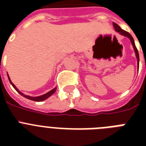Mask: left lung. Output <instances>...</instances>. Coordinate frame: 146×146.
Wrapping results in <instances>:
<instances>
[{
    "instance_id": "1",
    "label": "left lung",
    "mask_w": 146,
    "mask_h": 146,
    "mask_svg": "<svg viewBox=\"0 0 146 146\" xmlns=\"http://www.w3.org/2000/svg\"><path fill=\"white\" fill-rule=\"evenodd\" d=\"M113 27H114V29H115V30L117 31V32H118V33H120V34H121V35H124V36H127V37H128L129 39H130V41H131V42H132V44H133V46L134 50H135V52H136V58H137V64H138V68H139V56L138 50H137V48H136V44H135V42H134L133 38L132 37V35H130V34H129L128 32H127V31H125V30H123V29H122L120 28V26H118L117 23H113Z\"/></svg>"
}]
</instances>
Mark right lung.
Returning a JSON list of instances; mask_svg holds the SVG:
<instances>
[{"label": "right lung", "instance_id": "add662e5", "mask_svg": "<svg viewBox=\"0 0 146 146\" xmlns=\"http://www.w3.org/2000/svg\"><path fill=\"white\" fill-rule=\"evenodd\" d=\"M7 76H8V74H7ZM8 79H9V81H10V82L13 86V88H14V89H16V90H17V91L18 92H19V93L22 96H23V97L26 98H28V99H29V100H32V101H35V102H42V101H44V100L47 99L48 98H49L50 96H51V95H53V94L54 93L55 91H56V89H57V88H54V89H52L51 91H50L49 92H48V93L44 94V95H43V96H38V97H30V96H26V95H24V94H23L22 92H19V90L17 89V87L15 86L14 85H13V83L11 81H10V77H9V76H8Z\"/></svg>", "mask_w": 146, "mask_h": 146}]
</instances>
